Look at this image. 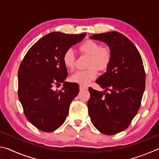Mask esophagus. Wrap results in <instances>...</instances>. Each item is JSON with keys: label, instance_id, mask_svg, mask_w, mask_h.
<instances>
[{"label": "esophagus", "instance_id": "obj_1", "mask_svg": "<svg viewBox=\"0 0 159 159\" xmlns=\"http://www.w3.org/2000/svg\"><path fill=\"white\" fill-rule=\"evenodd\" d=\"M79 88H80V90H87V89H88V88L86 87V86H84V85H80Z\"/></svg>", "mask_w": 159, "mask_h": 159}]
</instances>
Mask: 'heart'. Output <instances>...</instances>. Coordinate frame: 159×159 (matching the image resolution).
Wrapping results in <instances>:
<instances>
[{"instance_id":"1","label":"heart","mask_w":159,"mask_h":159,"mask_svg":"<svg viewBox=\"0 0 159 159\" xmlns=\"http://www.w3.org/2000/svg\"><path fill=\"white\" fill-rule=\"evenodd\" d=\"M81 54L90 55L88 66L89 69L79 70L71 75L70 80L80 85H86L96 79L98 72L105 71L112 60V51L109 46H101L100 44L93 40H86L79 45ZM64 66L69 70L74 69L76 64V55L71 49L67 50L63 55Z\"/></svg>"}]
</instances>
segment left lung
Returning a JSON list of instances; mask_svg holds the SVG:
<instances>
[{"mask_svg":"<svg viewBox=\"0 0 159 159\" xmlns=\"http://www.w3.org/2000/svg\"><path fill=\"white\" fill-rule=\"evenodd\" d=\"M90 39L106 43L112 60L96 80L104 92L88 89V114L99 132L112 135L125 130L140 107L146 83L143 61L135 45L119 32L95 34Z\"/></svg>","mask_w":159,"mask_h":159,"instance_id":"left-lung-1","label":"left lung"}]
</instances>
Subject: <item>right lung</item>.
<instances>
[{
	"instance_id": "obj_1",
	"label": "right lung",
	"mask_w": 159,
	"mask_h": 159,
	"mask_svg": "<svg viewBox=\"0 0 159 159\" xmlns=\"http://www.w3.org/2000/svg\"><path fill=\"white\" fill-rule=\"evenodd\" d=\"M86 34L52 32L28 50L18 70V97L24 114L32 125L43 132H52L65 121L69 105L79 92V85L65 82L67 77L64 53L81 41Z\"/></svg>"
}]
</instances>
